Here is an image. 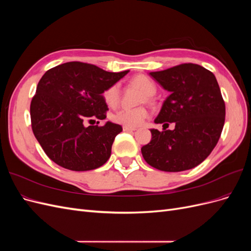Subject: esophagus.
I'll use <instances>...</instances> for the list:
<instances>
[{
    "mask_svg": "<svg viewBox=\"0 0 251 251\" xmlns=\"http://www.w3.org/2000/svg\"><path fill=\"white\" fill-rule=\"evenodd\" d=\"M123 128H124V131H126V132H133V131H135V130H136L135 127H132V126H123Z\"/></svg>",
    "mask_w": 251,
    "mask_h": 251,
    "instance_id": "obj_1",
    "label": "esophagus"
}]
</instances>
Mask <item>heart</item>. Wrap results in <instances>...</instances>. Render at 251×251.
<instances>
[{"label":"heart","instance_id":"heart-1","mask_svg":"<svg viewBox=\"0 0 251 251\" xmlns=\"http://www.w3.org/2000/svg\"><path fill=\"white\" fill-rule=\"evenodd\" d=\"M132 82L139 87L148 97L156 93L155 82L147 75H136L132 79ZM102 97L104 102L109 107H115L120 100V87L118 83H114L105 89L102 93ZM148 116L149 112L144 107L120 108L112 114V120L123 126H139Z\"/></svg>","mask_w":251,"mask_h":251}]
</instances>
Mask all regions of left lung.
I'll return each instance as SVG.
<instances>
[{
    "mask_svg": "<svg viewBox=\"0 0 251 251\" xmlns=\"http://www.w3.org/2000/svg\"><path fill=\"white\" fill-rule=\"evenodd\" d=\"M150 75L171 93L155 123H175V128H151L150 143L141 148L144 160L164 172L194 169L215 149L223 130L225 102L216 76L191 63Z\"/></svg>",
    "mask_w": 251,
    "mask_h": 251,
    "instance_id": "8db88e82",
    "label": "left lung"
}]
</instances>
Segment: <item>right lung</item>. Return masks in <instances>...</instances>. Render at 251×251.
Instances as JSON below:
<instances>
[{
    "label": "right lung",
    "instance_id": "add662e5",
    "mask_svg": "<svg viewBox=\"0 0 251 251\" xmlns=\"http://www.w3.org/2000/svg\"><path fill=\"white\" fill-rule=\"evenodd\" d=\"M127 72H107L91 64L69 62L43 75L30 104V117L35 138L53 162L83 172L108 161L123 127L110 121L102 126H86L85 123L107 117L103 91Z\"/></svg>",
    "mask_w": 251,
    "mask_h": 251
}]
</instances>
